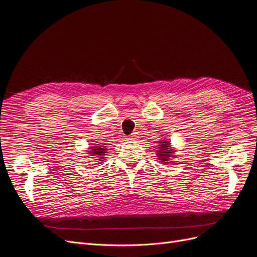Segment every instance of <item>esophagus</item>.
Instances as JSON below:
<instances>
[{
  "mask_svg": "<svg viewBox=\"0 0 257 257\" xmlns=\"http://www.w3.org/2000/svg\"><path fill=\"white\" fill-rule=\"evenodd\" d=\"M128 139H130V141H135V139H137V134H136V133L131 134V135L128 136Z\"/></svg>",
  "mask_w": 257,
  "mask_h": 257,
  "instance_id": "34e87169",
  "label": "esophagus"
}]
</instances>
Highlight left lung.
I'll list each match as a JSON object with an SVG mask.
<instances>
[{"instance_id":"left-lung-1","label":"left lung","mask_w":257,"mask_h":257,"mask_svg":"<svg viewBox=\"0 0 257 257\" xmlns=\"http://www.w3.org/2000/svg\"><path fill=\"white\" fill-rule=\"evenodd\" d=\"M158 155L160 158V160L163 162V163H167V161L169 160V158L172 157V150H169V143L167 142H161V145H160V148H158Z\"/></svg>"}]
</instances>
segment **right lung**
Masks as SVG:
<instances>
[{
    "label": "right lung",
    "instance_id": "1",
    "mask_svg": "<svg viewBox=\"0 0 257 257\" xmlns=\"http://www.w3.org/2000/svg\"><path fill=\"white\" fill-rule=\"evenodd\" d=\"M90 149L92 150V151H90V153L92 155H95V157H98L99 159H104L103 155H105L106 149L103 146H96V147H93V148L91 147Z\"/></svg>",
    "mask_w": 257,
    "mask_h": 257
}]
</instances>
